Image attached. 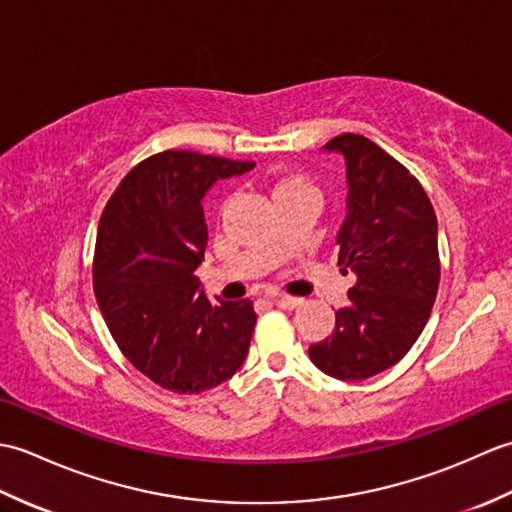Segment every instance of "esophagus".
Masks as SVG:
<instances>
[{"label":"esophagus","instance_id":"34e87169","mask_svg":"<svg viewBox=\"0 0 512 512\" xmlns=\"http://www.w3.org/2000/svg\"><path fill=\"white\" fill-rule=\"evenodd\" d=\"M273 303H275V306H279V308H284V310H295L299 303H301V299L299 297L279 295V297H273Z\"/></svg>","mask_w":512,"mask_h":512}]
</instances>
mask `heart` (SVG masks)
<instances>
[{"label": "heart", "instance_id": "heart-1", "mask_svg": "<svg viewBox=\"0 0 512 512\" xmlns=\"http://www.w3.org/2000/svg\"><path fill=\"white\" fill-rule=\"evenodd\" d=\"M288 189H312V187H310V184H308L306 180H303V178L290 176V178L279 180V184L275 187V195L281 193V191H288Z\"/></svg>", "mask_w": 512, "mask_h": 512}]
</instances>
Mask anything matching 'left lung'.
<instances>
[{
    "mask_svg": "<svg viewBox=\"0 0 512 512\" xmlns=\"http://www.w3.org/2000/svg\"><path fill=\"white\" fill-rule=\"evenodd\" d=\"M323 149L347 167V215L336 235L339 266L352 268L350 306L336 312L332 336L310 345V361L339 380L385 372L418 341L440 286L438 220L422 184L358 134Z\"/></svg>",
    "mask_w": 512,
    "mask_h": 512,
    "instance_id": "1",
    "label": "left lung"
}]
</instances>
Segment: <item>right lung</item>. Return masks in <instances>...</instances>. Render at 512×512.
<instances>
[{
    "mask_svg": "<svg viewBox=\"0 0 512 512\" xmlns=\"http://www.w3.org/2000/svg\"><path fill=\"white\" fill-rule=\"evenodd\" d=\"M255 162L167 149L127 173L107 200L94 250V295L118 350L176 394H200L242 367L253 301H211L195 268L206 239L202 198Z\"/></svg>",
    "mask_w": 512,
    "mask_h": 512,
    "instance_id": "right-lung-1",
    "label": "right lung"
}]
</instances>
